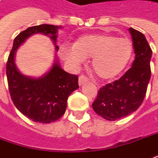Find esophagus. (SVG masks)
Masks as SVG:
<instances>
[{"label": "esophagus", "mask_w": 158, "mask_h": 158, "mask_svg": "<svg viewBox=\"0 0 158 158\" xmlns=\"http://www.w3.org/2000/svg\"><path fill=\"white\" fill-rule=\"evenodd\" d=\"M88 81V78L84 76H80L79 77V85L81 86L82 84H84L85 82Z\"/></svg>", "instance_id": "obj_1"}]
</instances>
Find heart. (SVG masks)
<instances>
[{
  "label": "heart",
  "mask_w": 158,
  "mask_h": 158,
  "mask_svg": "<svg viewBox=\"0 0 158 158\" xmlns=\"http://www.w3.org/2000/svg\"><path fill=\"white\" fill-rule=\"evenodd\" d=\"M63 58L77 67L85 58L102 80H112L125 70L132 56V44L127 38L108 33L87 34L78 38L71 48L61 51Z\"/></svg>",
  "instance_id": "heart-1"
}]
</instances>
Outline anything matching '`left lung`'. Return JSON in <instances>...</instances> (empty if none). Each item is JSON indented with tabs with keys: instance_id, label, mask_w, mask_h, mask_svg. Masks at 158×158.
Listing matches in <instances>:
<instances>
[{
	"instance_id": "1",
	"label": "left lung",
	"mask_w": 158,
	"mask_h": 158,
	"mask_svg": "<svg viewBox=\"0 0 158 158\" xmlns=\"http://www.w3.org/2000/svg\"><path fill=\"white\" fill-rule=\"evenodd\" d=\"M135 59L118 80L103 86L92 104L94 112L114 121L135 112L142 104L151 79L152 51L142 32L130 27Z\"/></svg>"
}]
</instances>
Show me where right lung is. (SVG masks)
<instances>
[{"label": "right lung", "mask_w": 158, "mask_h": 158, "mask_svg": "<svg viewBox=\"0 0 158 158\" xmlns=\"http://www.w3.org/2000/svg\"><path fill=\"white\" fill-rule=\"evenodd\" d=\"M62 28L49 24L28 27L15 39L7 59L6 72L12 101L21 114L34 122H54L64 115L69 94L79 89L78 77L64 71L56 57L52 68L43 76H26L16 66V52L29 37L37 33L49 37L58 52L56 39Z\"/></svg>", "instance_id": "add662e5"}]
</instances>
